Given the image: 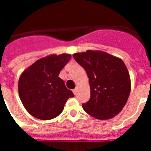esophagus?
<instances>
[{
    "instance_id": "obj_1",
    "label": "esophagus",
    "mask_w": 151,
    "mask_h": 151,
    "mask_svg": "<svg viewBox=\"0 0 151 151\" xmlns=\"http://www.w3.org/2000/svg\"><path fill=\"white\" fill-rule=\"evenodd\" d=\"M73 94H74L75 95H76V93H77V89H76V88L73 89Z\"/></svg>"
}]
</instances>
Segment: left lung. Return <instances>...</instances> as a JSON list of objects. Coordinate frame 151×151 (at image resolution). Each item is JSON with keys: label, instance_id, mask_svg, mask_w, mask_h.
<instances>
[{"label": "left lung", "instance_id": "1", "mask_svg": "<svg viewBox=\"0 0 151 151\" xmlns=\"http://www.w3.org/2000/svg\"><path fill=\"white\" fill-rule=\"evenodd\" d=\"M73 57L89 78L91 97L82 104L84 110L98 119L117 115L127 102L131 91L130 77L123 61L94 50L76 53Z\"/></svg>", "mask_w": 151, "mask_h": 151}]
</instances>
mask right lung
Returning a JSON list of instances; mask_svg holds the SVG:
<instances>
[{"instance_id":"right-lung-1","label":"right lung","mask_w":151,"mask_h":151,"mask_svg":"<svg viewBox=\"0 0 151 151\" xmlns=\"http://www.w3.org/2000/svg\"><path fill=\"white\" fill-rule=\"evenodd\" d=\"M70 59V54L47 56L36 61L21 75L19 94L31 115L43 120L55 118L62 113L68 98L74 97L58 76Z\"/></svg>"}]
</instances>
